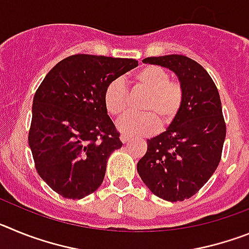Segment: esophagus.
<instances>
[{
    "label": "esophagus",
    "mask_w": 249,
    "mask_h": 249,
    "mask_svg": "<svg viewBox=\"0 0 249 249\" xmlns=\"http://www.w3.org/2000/svg\"><path fill=\"white\" fill-rule=\"evenodd\" d=\"M120 138H121V141H122V143H127L128 141H131V137H129V136H127V135H124V133H122Z\"/></svg>",
    "instance_id": "obj_1"
}]
</instances>
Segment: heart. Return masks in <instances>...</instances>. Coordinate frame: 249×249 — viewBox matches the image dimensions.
Wrapping results in <instances>:
<instances>
[{
	"label": "heart",
	"mask_w": 249,
	"mask_h": 249,
	"mask_svg": "<svg viewBox=\"0 0 249 249\" xmlns=\"http://www.w3.org/2000/svg\"><path fill=\"white\" fill-rule=\"evenodd\" d=\"M136 89L146 93L140 106L142 114H127L118 122V128L128 136L153 135L157 128H167L178 117L184 103V89L179 81L171 80L160 66H144L133 76ZM129 93L121 80L106 86L103 103L106 111L120 117L128 108Z\"/></svg>",
	"instance_id": "b5f03b06"
}]
</instances>
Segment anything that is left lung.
I'll use <instances>...</instances> for the list:
<instances>
[{
  "label": "left lung",
  "mask_w": 249,
  "mask_h": 249,
  "mask_svg": "<svg viewBox=\"0 0 249 249\" xmlns=\"http://www.w3.org/2000/svg\"><path fill=\"white\" fill-rule=\"evenodd\" d=\"M143 62L175 72L184 89V103L166 132L147 140L138 175L160 198L184 201L208 182L221 160L226 122L218 89L208 72L190 57H147Z\"/></svg>",
  "instance_id": "8db88e82"
}]
</instances>
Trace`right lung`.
<instances>
[{
  "instance_id": "obj_1",
  "label": "right lung",
  "mask_w": 249,
  "mask_h": 249,
  "mask_svg": "<svg viewBox=\"0 0 249 249\" xmlns=\"http://www.w3.org/2000/svg\"><path fill=\"white\" fill-rule=\"evenodd\" d=\"M136 66L132 58L73 54L37 89L28 144L39 177L65 198L81 199L97 190L109 155L122 147L103 92Z\"/></svg>"
}]
</instances>
